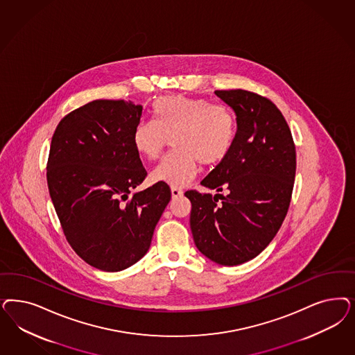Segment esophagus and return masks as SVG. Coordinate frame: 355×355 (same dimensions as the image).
Returning <instances> with one entry per match:
<instances>
[{"label": "esophagus", "instance_id": "1", "mask_svg": "<svg viewBox=\"0 0 355 355\" xmlns=\"http://www.w3.org/2000/svg\"><path fill=\"white\" fill-rule=\"evenodd\" d=\"M183 191L180 189V188H176V187H172L171 188V195L172 198H178V197H180V196H183Z\"/></svg>", "mask_w": 355, "mask_h": 355}]
</instances>
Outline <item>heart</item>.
I'll return each mask as SVG.
<instances>
[{"label":"heart","instance_id":"1","mask_svg":"<svg viewBox=\"0 0 355 355\" xmlns=\"http://www.w3.org/2000/svg\"><path fill=\"white\" fill-rule=\"evenodd\" d=\"M151 111L154 120L138 123L132 138L138 154L148 159H157L171 138L175 150L151 171L157 183L183 187L195 178L198 162L216 166L235 144L238 121L227 105L168 95L158 98Z\"/></svg>","mask_w":355,"mask_h":355}]
</instances>
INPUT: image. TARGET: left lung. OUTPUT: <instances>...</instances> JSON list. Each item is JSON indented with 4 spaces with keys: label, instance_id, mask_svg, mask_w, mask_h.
Instances as JSON below:
<instances>
[{
    "label": "left lung",
    "instance_id": "1",
    "mask_svg": "<svg viewBox=\"0 0 355 355\" xmlns=\"http://www.w3.org/2000/svg\"><path fill=\"white\" fill-rule=\"evenodd\" d=\"M238 121L227 158L201 184L227 195L188 191L197 250L219 265L247 263L268 247L286 217L297 155L290 128L269 99L245 90H218ZM220 199L221 202L217 201Z\"/></svg>",
    "mask_w": 355,
    "mask_h": 355
}]
</instances>
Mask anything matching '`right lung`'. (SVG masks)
I'll use <instances>...</instances> for the list:
<instances>
[{
  "mask_svg": "<svg viewBox=\"0 0 355 355\" xmlns=\"http://www.w3.org/2000/svg\"><path fill=\"white\" fill-rule=\"evenodd\" d=\"M142 105L94 101L67 114L53 133L49 195L70 247L104 272H120L149 251L171 200L167 184L135 192L148 175L133 146Z\"/></svg>",
  "mask_w": 355,
  "mask_h": 355,
  "instance_id": "add662e5",
  "label": "right lung"
}]
</instances>
